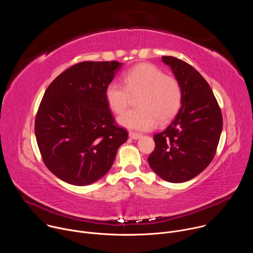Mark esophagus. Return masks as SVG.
<instances>
[{"label":"esophagus","instance_id":"esophagus-1","mask_svg":"<svg viewBox=\"0 0 253 253\" xmlns=\"http://www.w3.org/2000/svg\"><path fill=\"white\" fill-rule=\"evenodd\" d=\"M142 135L141 134H139V133H135V132H129V137L130 138H132V139H134V140H136V139H139L140 137H141Z\"/></svg>","mask_w":253,"mask_h":253}]
</instances>
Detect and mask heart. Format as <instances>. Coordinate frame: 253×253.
Wrapping results in <instances>:
<instances>
[{"mask_svg": "<svg viewBox=\"0 0 253 253\" xmlns=\"http://www.w3.org/2000/svg\"><path fill=\"white\" fill-rule=\"evenodd\" d=\"M125 86L110 82L105 89L108 107L123 113L132 97H137V109L129 110L118 118V123L128 129L146 131L156 123L169 122L178 112L182 101L179 82L153 64L143 63L130 69L124 75Z\"/></svg>", "mask_w": 253, "mask_h": 253, "instance_id": "1", "label": "heart"}]
</instances>
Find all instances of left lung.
Returning a JSON list of instances; mask_svg holds the SVG:
<instances>
[{
  "instance_id": "8db88e82",
  "label": "left lung",
  "mask_w": 253,
  "mask_h": 253,
  "mask_svg": "<svg viewBox=\"0 0 253 253\" xmlns=\"http://www.w3.org/2000/svg\"><path fill=\"white\" fill-rule=\"evenodd\" d=\"M182 90L175 118L153 136L155 149L148 157L151 169L172 183L188 181L212 161L222 131V114L214 94L197 70L186 62L163 56Z\"/></svg>"
}]
</instances>
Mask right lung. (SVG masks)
<instances>
[{"label": "right lung", "instance_id": "right-lung-1", "mask_svg": "<svg viewBox=\"0 0 253 253\" xmlns=\"http://www.w3.org/2000/svg\"><path fill=\"white\" fill-rule=\"evenodd\" d=\"M122 63L81 62L47 88L35 120V135L47 168L63 181L89 185L112 167L128 132L116 125L105 99Z\"/></svg>", "mask_w": 253, "mask_h": 253}]
</instances>
